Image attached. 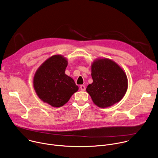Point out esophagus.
I'll return each mask as SVG.
<instances>
[{
    "label": "esophagus",
    "instance_id": "1",
    "mask_svg": "<svg viewBox=\"0 0 158 158\" xmlns=\"http://www.w3.org/2000/svg\"><path fill=\"white\" fill-rule=\"evenodd\" d=\"M80 89H81V91H84L85 90V87L84 85H81V86H80Z\"/></svg>",
    "mask_w": 158,
    "mask_h": 158
}]
</instances>
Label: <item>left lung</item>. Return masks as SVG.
<instances>
[{
    "label": "left lung",
    "instance_id": "1",
    "mask_svg": "<svg viewBox=\"0 0 158 158\" xmlns=\"http://www.w3.org/2000/svg\"><path fill=\"white\" fill-rule=\"evenodd\" d=\"M91 76L93 82L86 91L98 107L112 106L124 96L128 87L127 76L114 61L107 58L95 60L91 65Z\"/></svg>",
    "mask_w": 158,
    "mask_h": 158
}]
</instances>
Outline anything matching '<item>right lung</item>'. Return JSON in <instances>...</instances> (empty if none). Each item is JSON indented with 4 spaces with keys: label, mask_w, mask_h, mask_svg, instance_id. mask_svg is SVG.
<instances>
[{
    "label": "right lung",
    "mask_w": 158,
    "mask_h": 158,
    "mask_svg": "<svg viewBox=\"0 0 158 158\" xmlns=\"http://www.w3.org/2000/svg\"><path fill=\"white\" fill-rule=\"evenodd\" d=\"M67 64L64 56H52L41 64L34 76L37 95L52 107L64 106L79 89L73 79L65 74Z\"/></svg>",
    "instance_id": "obj_1"
}]
</instances>
